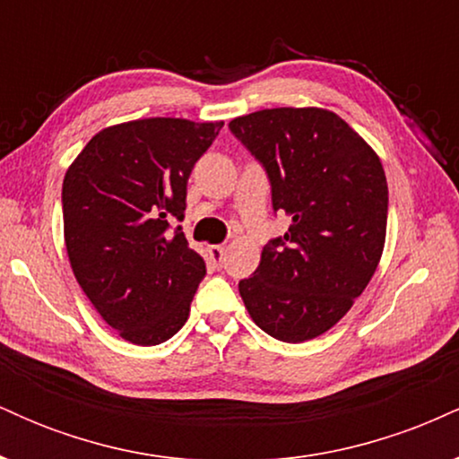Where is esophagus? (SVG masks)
I'll list each match as a JSON object with an SVG mask.
<instances>
[{
    "mask_svg": "<svg viewBox=\"0 0 459 459\" xmlns=\"http://www.w3.org/2000/svg\"><path fill=\"white\" fill-rule=\"evenodd\" d=\"M224 246H209V255H212V259L215 265H222L224 261Z\"/></svg>",
    "mask_w": 459,
    "mask_h": 459,
    "instance_id": "obj_1",
    "label": "esophagus"
}]
</instances>
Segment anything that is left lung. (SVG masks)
<instances>
[{
    "label": "left lung",
    "mask_w": 459,
    "mask_h": 459,
    "mask_svg": "<svg viewBox=\"0 0 459 459\" xmlns=\"http://www.w3.org/2000/svg\"><path fill=\"white\" fill-rule=\"evenodd\" d=\"M229 129L265 168L273 212L291 220L239 281V296L273 339L310 341L343 317L377 270L388 215L382 161L321 108L261 109Z\"/></svg>",
    "instance_id": "obj_1"
}]
</instances>
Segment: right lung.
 <instances>
[{
    "label": "right lung",
    "instance_id": "add662e5",
    "mask_svg": "<svg viewBox=\"0 0 459 459\" xmlns=\"http://www.w3.org/2000/svg\"><path fill=\"white\" fill-rule=\"evenodd\" d=\"M224 123L144 118L99 131L62 183L65 244L79 287L105 324L160 345L189 317L207 273L181 226L187 178Z\"/></svg>",
    "mask_w": 459,
    "mask_h": 459
}]
</instances>
